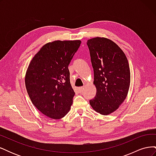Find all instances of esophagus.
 Segmentation results:
<instances>
[{
  "mask_svg": "<svg viewBox=\"0 0 156 156\" xmlns=\"http://www.w3.org/2000/svg\"><path fill=\"white\" fill-rule=\"evenodd\" d=\"M83 89H84V88H83V87H79V88H78V90H79V92L80 93H81V92H83Z\"/></svg>",
  "mask_w": 156,
  "mask_h": 156,
  "instance_id": "1",
  "label": "esophagus"
}]
</instances>
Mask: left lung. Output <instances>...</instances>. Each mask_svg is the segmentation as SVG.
<instances>
[{"mask_svg": "<svg viewBox=\"0 0 156 156\" xmlns=\"http://www.w3.org/2000/svg\"><path fill=\"white\" fill-rule=\"evenodd\" d=\"M94 69L96 96L90 104L103 115L115 111L124 102L130 85V69L126 56L114 41L105 37L87 41Z\"/></svg>", "mask_w": 156, "mask_h": 156, "instance_id": "left-lung-1", "label": "left lung"}]
</instances>
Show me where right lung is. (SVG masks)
<instances>
[{
  "label": "right lung",
  "mask_w": 156,
  "mask_h": 156,
  "mask_svg": "<svg viewBox=\"0 0 156 156\" xmlns=\"http://www.w3.org/2000/svg\"><path fill=\"white\" fill-rule=\"evenodd\" d=\"M81 41H55L44 45L33 57L25 76V86L34 105L53 119L66 115L75 92L68 66Z\"/></svg>",
  "instance_id": "1"
}]
</instances>
